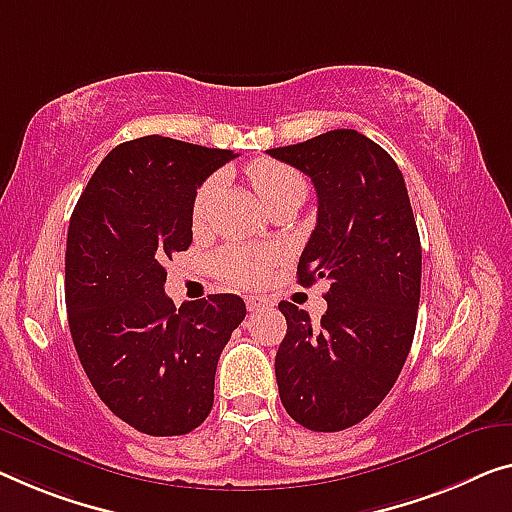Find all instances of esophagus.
<instances>
[{
    "label": "esophagus",
    "mask_w": 512,
    "mask_h": 512,
    "mask_svg": "<svg viewBox=\"0 0 512 512\" xmlns=\"http://www.w3.org/2000/svg\"><path fill=\"white\" fill-rule=\"evenodd\" d=\"M246 305H248V310H250V312H257V310L269 308L271 301H269V299H264V296H248V299H246Z\"/></svg>",
    "instance_id": "34e87169"
}]
</instances>
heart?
Segmentation results:
<instances>
[{
  "mask_svg": "<svg viewBox=\"0 0 512 512\" xmlns=\"http://www.w3.org/2000/svg\"><path fill=\"white\" fill-rule=\"evenodd\" d=\"M250 181H253V186L264 207H269L273 200L292 193V190H305V181L301 174L285 163H278V160H259V163L250 167ZM213 193H216V181L213 179L204 181L202 186L197 188L195 200H193L195 223H200L204 218V213H207L209 204L213 200ZM276 262H278V255L276 250L271 248L230 246L220 250L216 259H213V266H216V271L227 282H234V285H243V287H253L266 280L271 266Z\"/></svg>",
  "mask_w": 512,
  "mask_h": 512,
  "instance_id": "b5f03b06",
  "label": "heart"
}]
</instances>
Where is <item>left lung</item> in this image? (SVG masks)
<instances>
[{"label":"left lung","mask_w":512,"mask_h":512,"mask_svg":"<svg viewBox=\"0 0 512 512\" xmlns=\"http://www.w3.org/2000/svg\"><path fill=\"white\" fill-rule=\"evenodd\" d=\"M266 154L308 174L317 225L296 276L329 280L322 324L280 301L287 335L276 354L282 407L315 432H340L391 391L416 331L421 239L395 160L352 128Z\"/></svg>","instance_id":"8db88e82"}]
</instances>
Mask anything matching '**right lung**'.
<instances>
[{
    "instance_id": "1",
    "label": "right lung",
    "mask_w": 512,
    "mask_h": 512,
    "mask_svg": "<svg viewBox=\"0 0 512 512\" xmlns=\"http://www.w3.org/2000/svg\"><path fill=\"white\" fill-rule=\"evenodd\" d=\"M232 158L137 137L103 158L73 209L66 308L75 352L98 398L137 432L177 437L204 423L220 352L246 317L236 294L177 308L163 287V262L193 241L197 188Z\"/></svg>"
}]
</instances>
